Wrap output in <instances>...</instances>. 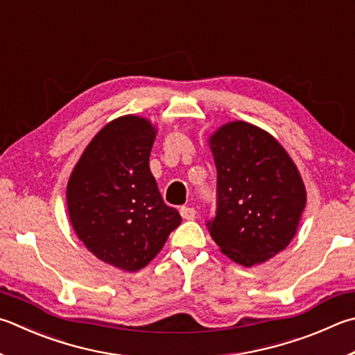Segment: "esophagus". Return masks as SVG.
Segmentation results:
<instances>
[{"label":"esophagus","instance_id":"obj_1","mask_svg":"<svg viewBox=\"0 0 355 355\" xmlns=\"http://www.w3.org/2000/svg\"><path fill=\"white\" fill-rule=\"evenodd\" d=\"M180 214H182V217L186 218V220H192V218L196 217V209L191 208V206H182V208H180Z\"/></svg>","mask_w":355,"mask_h":355}]
</instances>
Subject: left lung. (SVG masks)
<instances>
[{"label":"left lung","mask_w":355,"mask_h":355,"mask_svg":"<svg viewBox=\"0 0 355 355\" xmlns=\"http://www.w3.org/2000/svg\"><path fill=\"white\" fill-rule=\"evenodd\" d=\"M217 167V211L206 223L223 254L243 267L268 261L296 234L306 188L272 135L243 121L209 138Z\"/></svg>","instance_id":"8db88e82"}]
</instances>
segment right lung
<instances>
[{
	"mask_svg": "<svg viewBox=\"0 0 355 355\" xmlns=\"http://www.w3.org/2000/svg\"><path fill=\"white\" fill-rule=\"evenodd\" d=\"M155 135L135 114L108 122L83 150L67 188L77 237L98 259L125 272L146 267L182 223L150 172Z\"/></svg>",
	"mask_w": 355,
	"mask_h": 355,
	"instance_id": "obj_1",
	"label": "right lung"
}]
</instances>
